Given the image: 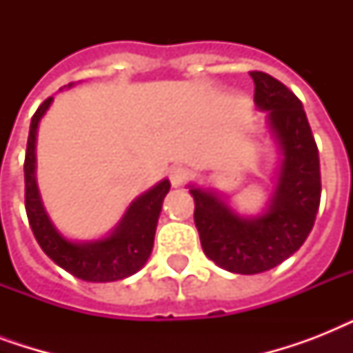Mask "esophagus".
Instances as JSON below:
<instances>
[{
	"label": "esophagus",
	"mask_w": 353,
	"mask_h": 353,
	"mask_svg": "<svg viewBox=\"0 0 353 353\" xmlns=\"http://www.w3.org/2000/svg\"><path fill=\"white\" fill-rule=\"evenodd\" d=\"M190 172L185 166H174L170 170V183L174 187H181L183 183H187Z\"/></svg>",
	"instance_id": "obj_1"
}]
</instances>
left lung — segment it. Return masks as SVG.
I'll return each mask as SVG.
<instances>
[{
    "mask_svg": "<svg viewBox=\"0 0 353 353\" xmlns=\"http://www.w3.org/2000/svg\"><path fill=\"white\" fill-rule=\"evenodd\" d=\"M249 74L254 104L268 112L269 128L284 154L269 210L247 220L214 192L190 187L203 252L221 269L240 274L269 271L299 251L312 232L321 203L319 150L302 102L271 74Z\"/></svg>",
    "mask_w": 353,
    "mask_h": 353,
    "instance_id": "obj_1",
    "label": "left lung"
}]
</instances>
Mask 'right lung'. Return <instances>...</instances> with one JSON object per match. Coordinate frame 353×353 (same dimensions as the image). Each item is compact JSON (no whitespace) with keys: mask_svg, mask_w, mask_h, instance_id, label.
Instances as JSON below:
<instances>
[{"mask_svg":"<svg viewBox=\"0 0 353 353\" xmlns=\"http://www.w3.org/2000/svg\"><path fill=\"white\" fill-rule=\"evenodd\" d=\"M52 97L41 102L30 119L27 152H25V210L36 241L52 262L85 282H115L137 273L148 260L163 199L170 181L163 179L130 205L126 214L112 234L99 241L74 243L65 240L49 220L40 201L34 179V143L38 122L51 106Z\"/></svg>","mask_w":353,"mask_h":353,"instance_id":"right-lung-1","label":"right lung"}]
</instances>
